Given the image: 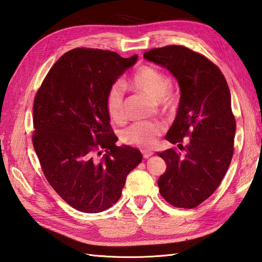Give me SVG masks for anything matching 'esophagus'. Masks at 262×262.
Masks as SVG:
<instances>
[{"label":"esophagus","mask_w":262,"mask_h":262,"mask_svg":"<svg viewBox=\"0 0 262 262\" xmlns=\"http://www.w3.org/2000/svg\"><path fill=\"white\" fill-rule=\"evenodd\" d=\"M142 154H143V157L144 159H148V157H150L151 155H153V151L151 150H142Z\"/></svg>","instance_id":"1"}]
</instances>
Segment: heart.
Wrapping results in <instances>:
<instances>
[{
  "label": "heart",
  "instance_id": "heart-1",
  "mask_svg": "<svg viewBox=\"0 0 262 262\" xmlns=\"http://www.w3.org/2000/svg\"><path fill=\"white\" fill-rule=\"evenodd\" d=\"M129 83L134 88L142 90L159 100L163 107L173 105L174 95L171 88V80L163 71L151 66H142L132 77ZM125 88L121 82H115L109 87L105 97V107L108 116L116 123L123 121ZM164 130V126L157 120L136 121L127 126L120 133L121 142L126 145L149 148Z\"/></svg>",
  "mask_w": 262,
  "mask_h": 262
}]
</instances>
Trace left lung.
Masks as SVG:
<instances>
[{
  "label": "left lung",
  "instance_id": "8db88e82",
  "mask_svg": "<svg viewBox=\"0 0 262 262\" xmlns=\"http://www.w3.org/2000/svg\"><path fill=\"white\" fill-rule=\"evenodd\" d=\"M144 58L171 71L181 88L166 139L183 153L176 147L157 153L166 162L160 193L176 208H196L214 193L232 160L235 118L228 82L216 64L183 46L150 49Z\"/></svg>",
  "mask_w": 262,
  "mask_h": 262
}]
</instances>
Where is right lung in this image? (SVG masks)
I'll return each mask as SVG.
<instances>
[{
	"instance_id": "1",
	"label": "right lung",
	"mask_w": 262,
	"mask_h": 262,
	"mask_svg": "<svg viewBox=\"0 0 262 262\" xmlns=\"http://www.w3.org/2000/svg\"><path fill=\"white\" fill-rule=\"evenodd\" d=\"M137 56L91 48L66 52L34 97L32 143L47 181L78 211L98 213L119 200L141 151L117 146L105 97ZM105 154L102 155V150Z\"/></svg>"
}]
</instances>
